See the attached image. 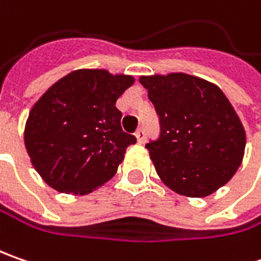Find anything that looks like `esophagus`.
Listing matches in <instances>:
<instances>
[{
  "mask_svg": "<svg viewBox=\"0 0 261 261\" xmlns=\"http://www.w3.org/2000/svg\"><path fill=\"white\" fill-rule=\"evenodd\" d=\"M136 139H138V144H144V141H145V130L141 127V129H138L135 132Z\"/></svg>",
  "mask_w": 261,
  "mask_h": 261,
  "instance_id": "34e87169",
  "label": "esophagus"
}]
</instances>
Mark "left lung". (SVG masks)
I'll return each mask as SVG.
<instances>
[{
  "label": "left lung",
  "instance_id": "8db88e82",
  "mask_svg": "<svg viewBox=\"0 0 261 261\" xmlns=\"http://www.w3.org/2000/svg\"><path fill=\"white\" fill-rule=\"evenodd\" d=\"M139 83L160 117V136L145 148L161 180L190 197L226 185L241 166L246 132L221 88L181 72Z\"/></svg>",
  "mask_w": 261,
  "mask_h": 261
}]
</instances>
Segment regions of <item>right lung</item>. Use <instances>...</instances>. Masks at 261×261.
Segmentation results:
<instances>
[{
	"label": "right lung",
	"instance_id": "right-lung-1",
	"mask_svg": "<svg viewBox=\"0 0 261 261\" xmlns=\"http://www.w3.org/2000/svg\"><path fill=\"white\" fill-rule=\"evenodd\" d=\"M134 76L78 69L50 87L33 106L24 129L27 154L50 187L86 195L107 183L136 142L122 130L116 100Z\"/></svg>",
	"mask_w": 261,
	"mask_h": 261
}]
</instances>
